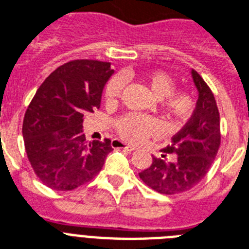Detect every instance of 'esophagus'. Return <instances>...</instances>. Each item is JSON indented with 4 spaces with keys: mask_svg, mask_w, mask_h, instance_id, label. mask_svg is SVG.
<instances>
[{
    "mask_svg": "<svg viewBox=\"0 0 249 249\" xmlns=\"http://www.w3.org/2000/svg\"><path fill=\"white\" fill-rule=\"evenodd\" d=\"M111 145H112L114 148L126 149V151H129V152H131V151H134V149H135L134 145L126 144V143H124V142H121V141H119V139H115V141H112V143H111Z\"/></svg>",
    "mask_w": 249,
    "mask_h": 249,
    "instance_id": "esophagus-1",
    "label": "esophagus"
}]
</instances>
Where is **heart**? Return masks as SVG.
Returning <instances> with one entry per match:
<instances>
[{"label": "heart", "mask_w": 249, "mask_h": 249, "mask_svg": "<svg viewBox=\"0 0 249 249\" xmlns=\"http://www.w3.org/2000/svg\"><path fill=\"white\" fill-rule=\"evenodd\" d=\"M129 78V74H126ZM141 80L148 87L151 93L157 100H162L163 110L175 119H185L193 110V100L185 92H174V79L163 71H151L141 76ZM123 88L120 78H112L107 83L105 97L107 101H114ZM116 129L121 138L129 142H142L149 135L156 134L159 123L156 119L138 114H128L120 118L116 123Z\"/></svg>", "instance_id": "heart-1"}]
</instances>
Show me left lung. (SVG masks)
Returning a JSON list of instances; mask_svg holds the SVG:
<instances>
[{"label":"left lung","instance_id":"left-lung-1","mask_svg":"<svg viewBox=\"0 0 249 249\" xmlns=\"http://www.w3.org/2000/svg\"><path fill=\"white\" fill-rule=\"evenodd\" d=\"M191 74L198 98L191 119L171 138V144L162 149L173 159L153 157L152 165L139 173L148 187L162 195H178L196 187L209 173L220 147V115L215 97L197 71L192 70Z\"/></svg>","mask_w":249,"mask_h":249}]
</instances>
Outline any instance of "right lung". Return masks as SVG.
Returning a JSON list of instances; mask_svg holds the SVG:
<instances>
[{
	"label": "right lung",
	"mask_w": 249,
	"mask_h": 249,
	"mask_svg": "<svg viewBox=\"0 0 249 249\" xmlns=\"http://www.w3.org/2000/svg\"><path fill=\"white\" fill-rule=\"evenodd\" d=\"M110 62L74 60L46 78L28 106L23 138L39 180L54 191H72L100 173L112 151L110 139L87 142L83 121L100 108Z\"/></svg>",
	"instance_id": "right-lung-1"
}]
</instances>
